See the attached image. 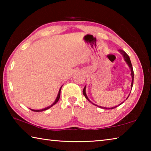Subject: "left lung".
I'll return each mask as SVG.
<instances>
[{"mask_svg": "<svg viewBox=\"0 0 151 151\" xmlns=\"http://www.w3.org/2000/svg\"><path fill=\"white\" fill-rule=\"evenodd\" d=\"M119 51H120V52L121 53V54L122 55V56H123V57H124V60L126 61V63H127V65H129V68H130V69H131V76H132V83H131V89H132V85H133V80H134V71H133V68H132V64H131V60H130V58H129V55H128L126 52H124V50H119ZM83 94L84 95H85V98L87 99V100L89 101V102H91V103H92V102L89 100V99H88V96H86V86H85V88H83ZM130 95V94H129ZM129 95L128 96V97L129 96ZM128 97H127V99H128ZM124 102H122V103H121L119 104V105H121V104H122ZM92 104H93V103H92ZM94 105H96V106H97L96 104H94ZM119 105H118V106H119ZM118 106H114V107H112V108H110L109 109H114V108H116V107H117ZM99 107H101V106H99ZM102 108V107H101ZM105 109H107V108H106Z\"/></svg>", "mask_w": 151, "mask_h": 151, "instance_id": "left-lung-1", "label": "left lung"}]
</instances>
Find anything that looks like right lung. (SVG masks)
Returning a JSON list of instances; mask_svg holds the SVG:
<instances>
[{"instance_id": "obj_1", "label": "right lung", "mask_w": 151, "mask_h": 151, "mask_svg": "<svg viewBox=\"0 0 151 151\" xmlns=\"http://www.w3.org/2000/svg\"><path fill=\"white\" fill-rule=\"evenodd\" d=\"M61 88H62V86H61L60 88V90H59V92H58V95H57V99H56V100L55 101L54 103H53V104H51L50 106L47 107V108H45V109H40V110H33V109H30V110H31V111H35V112H40V111H46V110H47V109H48L49 108H50L51 106H52L53 105H54V104H55L57 103V102L58 101V100H59V99H60V90H61Z\"/></svg>"}]
</instances>
